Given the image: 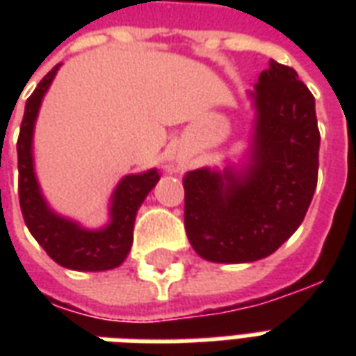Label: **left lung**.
Wrapping results in <instances>:
<instances>
[{
    "mask_svg": "<svg viewBox=\"0 0 356 356\" xmlns=\"http://www.w3.org/2000/svg\"><path fill=\"white\" fill-rule=\"evenodd\" d=\"M248 95L255 118L244 162L183 179L186 236L206 261L252 263L275 254L305 219L316 188L313 93L293 68L270 60Z\"/></svg>",
    "mask_w": 356,
    "mask_h": 356,
    "instance_id": "left-lung-1",
    "label": "left lung"
}]
</instances>
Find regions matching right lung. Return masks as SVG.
Wrapping results in <instances>:
<instances>
[{"instance_id":"obj_1","label":"right lung","mask_w":356,"mask_h":356,"mask_svg":"<svg viewBox=\"0 0 356 356\" xmlns=\"http://www.w3.org/2000/svg\"><path fill=\"white\" fill-rule=\"evenodd\" d=\"M57 65L43 78L26 101L20 124L17 154H19V200L28 231L51 259L72 270H108L125 261L133 244V225L137 209L147 194L158 183V171L125 175L110 196L108 223L101 229H86L68 217L58 216L43 198L34 171V127L40 106L51 81L55 80Z\"/></svg>"}]
</instances>
